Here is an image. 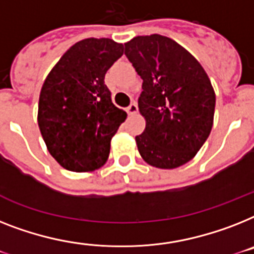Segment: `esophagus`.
Masks as SVG:
<instances>
[{
    "instance_id": "esophagus-1",
    "label": "esophagus",
    "mask_w": 254,
    "mask_h": 254,
    "mask_svg": "<svg viewBox=\"0 0 254 254\" xmlns=\"http://www.w3.org/2000/svg\"><path fill=\"white\" fill-rule=\"evenodd\" d=\"M127 113L129 115H135V113L138 112V106H137V103H131L130 106L127 107Z\"/></svg>"
}]
</instances>
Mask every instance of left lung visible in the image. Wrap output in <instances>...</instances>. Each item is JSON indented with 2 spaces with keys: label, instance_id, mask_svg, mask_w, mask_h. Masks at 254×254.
I'll return each mask as SVG.
<instances>
[{
  "label": "left lung",
  "instance_id": "8db88e82",
  "mask_svg": "<svg viewBox=\"0 0 254 254\" xmlns=\"http://www.w3.org/2000/svg\"><path fill=\"white\" fill-rule=\"evenodd\" d=\"M125 56L142 78L138 108L145 131L135 137L150 166L171 170L198 152L213 127L215 94L201 64L172 39L137 36Z\"/></svg>",
  "mask_w": 254,
  "mask_h": 254
}]
</instances>
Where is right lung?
Segmentation results:
<instances>
[{
  "instance_id": "add662e5",
  "label": "right lung",
  "mask_w": 254,
  "mask_h": 254,
  "mask_svg": "<svg viewBox=\"0 0 254 254\" xmlns=\"http://www.w3.org/2000/svg\"><path fill=\"white\" fill-rule=\"evenodd\" d=\"M124 45L111 39L78 41L56 64L41 87L38 123L48 151L73 172H87L108 159L111 139L127 119L104 83Z\"/></svg>"
}]
</instances>
